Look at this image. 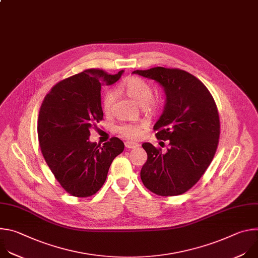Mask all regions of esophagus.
Instances as JSON below:
<instances>
[{
    "label": "esophagus",
    "mask_w": 258,
    "mask_h": 258,
    "mask_svg": "<svg viewBox=\"0 0 258 258\" xmlns=\"http://www.w3.org/2000/svg\"><path fill=\"white\" fill-rule=\"evenodd\" d=\"M125 147L127 149H134V148H137V147H139V144L138 143H135V142H125L124 143Z\"/></svg>",
    "instance_id": "obj_1"
}]
</instances>
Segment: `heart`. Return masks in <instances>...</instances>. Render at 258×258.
<instances>
[{
  "label": "heart",
  "instance_id": "heart-1",
  "mask_svg": "<svg viewBox=\"0 0 258 258\" xmlns=\"http://www.w3.org/2000/svg\"><path fill=\"white\" fill-rule=\"evenodd\" d=\"M120 91L124 93L135 103L142 106L146 110H152L156 107V100L152 97V87L145 80L139 77H131L126 79L119 87ZM114 100V93L108 91L103 99V109L105 112L111 110ZM142 124L139 123H124L117 127V133L125 138L134 140L140 135Z\"/></svg>",
  "mask_w": 258,
  "mask_h": 258
}]
</instances>
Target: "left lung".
Returning a JSON list of instances; mask_svg holds the SVG:
<instances>
[{
  "label": "left lung",
  "instance_id": "obj_1",
  "mask_svg": "<svg viewBox=\"0 0 258 258\" xmlns=\"http://www.w3.org/2000/svg\"><path fill=\"white\" fill-rule=\"evenodd\" d=\"M133 73L157 82L166 96L154 131L170 147L162 153L150 143L142 145L148 155L142 181L159 196L183 194L204 174L216 152L220 131L216 104L203 83L185 70L154 67Z\"/></svg>",
  "mask_w": 258,
  "mask_h": 258
}]
</instances>
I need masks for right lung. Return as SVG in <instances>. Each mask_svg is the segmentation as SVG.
Segmentation results:
<instances>
[{
  "label": "right lung",
  "mask_w": 258,
  "mask_h": 258,
  "mask_svg": "<svg viewBox=\"0 0 258 258\" xmlns=\"http://www.w3.org/2000/svg\"><path fill=\"white\" fill-rule=\"evenodd\" d=\"M122 73L87 69L55 85L42 103L38 119L41 151L71 196L97 193L113 159L124 149L123 142L115 137L103 146L89 140L90 130L103 119L101 87L116 83Z\"/></svg>",
  "instance_id": "right-lung-1"
}]
</instances>
